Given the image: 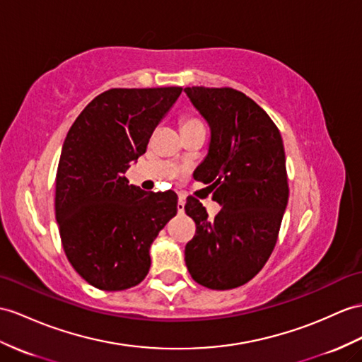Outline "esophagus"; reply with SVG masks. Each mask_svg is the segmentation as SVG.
Masks as SVG:
<instances>
[{
  "mask_svg": "<svg viewBox=\"0 0 362 362\" xmlns=\"http://www.w3.org/2000/svg\"><path fill=\"white\" fill-rule=\"evenodd\" d=\"M184 204H186L184 197H180V199H178V211H180V214H182V211H184Z\"/></svg>",
  "mask_w": 362,
  "mask_h": 362,
  "instance_id": "34e87169",
  "label": "esophagus"
}]
</instances>
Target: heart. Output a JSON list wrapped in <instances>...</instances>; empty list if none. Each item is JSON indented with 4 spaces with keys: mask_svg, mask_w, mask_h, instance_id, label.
<instances>
[{
    "mask_svg": "<svg viewBox=\"0 0 362 362\" xmlns=\"http://www.w3.org/2000/svg\"><path fill=\"white\" fill-rule=\"evenodd\" d=\"M195 127H204L202 122L195 117H182L181 119V130H189Z\"/></svg>",
    "mask_w": 362,
    "mask_h": 362,
    "instance_id": "1",
    "label": "heart"
}]
</instances>
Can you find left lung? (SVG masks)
I'll return each mask as SVG.
<instances>
[{
	"mask_svg": "<svg viewBox=\"0 0 362 362\" xmlns=\"http://www.w3.org/2000/svg\"><path fill=\"white\" fill-rule=\"evenodd\" d=\"M210 126L206 160L193 176L215 190L221 204L210 219L189 197L186 214L195 236L186 245V266L211 290L240 287L257 275L275 249L288 201L286 153L279 129L247 95L232 87H186Z\"/></svg>",
	"mask_w": 362,
	"mask_h": 362,
	"instance_id": "left-lung-1",
	"label": "left lung"
}]
</instances>
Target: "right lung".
Here are the masks:
<instances>
[{"instance_id": "add662e5", "label": "right lung", "mask_w": 362, "mask_h": 362, "mask_svg": "<svg viewBox=\"0 0 362 362\" xmlns=\"http://www.w3.org/2000/svg\"><path fill=\"white\" fill-rule=\"evenodd\" d=\"M181 92L105 90L69 129L55 180V216L69 262L96 288L138 286L151 269V244L178 211L175 192H144L124 173Z\"/></svg>"}]
</instances>
